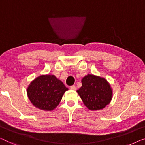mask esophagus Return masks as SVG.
<instances>
[{"label": "esophagus", "mask_w": 145, "mask_h": 145, "mask_svg": "<svg viewBox=\"0 0 145 145\" xmlns=\"http://www.w3.org/2000/svg\"><path fill=\"white\" fill-rule=\"evenodd\" d=\"M70 89H72V90L75 91L77 89V87H76V86H75V85H72V86L70 87Z\"/></svg>", "instance_id": "esophagus-1"}]
</instances>
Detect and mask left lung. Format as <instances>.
Listing matches in <instances>:
<instances>
[{
    "label": "left lung",
    "mask_w": 145,
    "mask_h": 145,
    "mask_svg": "<svg viewBox=\"0 0 145 145\" xmlns=\"http://www.w3.org/2000/svg\"><path fill=\"white\" fill-rule=\"evenodd\" d=\"M81 83L82 86L77 92L87 108L99 110L110 103L112 90L106 79L88 74L83 77Z\"/></svg>",
    "instance_id": "1"
}]
</instances>
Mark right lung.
Returning a JSON list of instances; mask_svg holds the SVG:
<instances>
[{
  "instance_id": "add662e5",
  "label": "right lung",
  "mask_w": 145,
  "mask_h": 145,
  "mask_svg": "<svg viewBox=\"0 0 145 145\" xmlns=\"http://www.w3.org/2000/svg\"><path fill=\"white\" fill-rule=\"evenodd\" d=\"M68 89L54 75H42L32 81L27 89V97L36 108L52 111L59 105Z\"/></svg>"
}]
</instances>
